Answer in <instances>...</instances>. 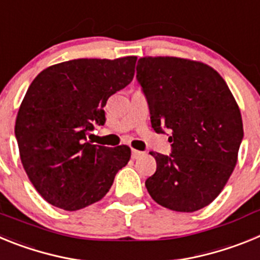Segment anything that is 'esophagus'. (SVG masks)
<instances>
[{"mask_svg": "<svg viewBox=\"0 0 260 260\" xmlns=\"http://www.w3.org/2000/svg\"><path fill=\"white\" fill-rule=\"evenodd\" d=\"M146 155V152H142V151H138V150H133L132 151V157L134 160H138V158H141L142 156Z\"/></svg>", "mask_w": 260, "mask_h": 260, "instance_id": "34e87169", "label": "esophagus"}]
</instances>
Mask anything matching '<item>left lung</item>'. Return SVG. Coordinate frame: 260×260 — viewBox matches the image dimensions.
Masks as SVG:
<instances>
[{
	"instance_id": "1",
	"label": "left lung",
	"mask_w": 260,
	"mask_h": 260,
	"mask_svg": "<svg viewBox=\"0 0 260 260\" xmlns=\"http://www.w3.org/2000/svg\"><path fill=\"white\" fill-rule=\"evenodd\" d=\"M137 78L156 133L171 132L172 155L151 152L156 172L146 181L151 198L177 212H194L222 191L243 138L240 108L221 75L201 61L142 57Z\"/></svg>"
}]
</instances>
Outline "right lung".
<instances>
[{
    "mask_svg": "<svg viewBox=\"0 0 260 260\" xmlns=\"http://www.w3.org/2000/svg\"><path fill=\"white\" fill-rule=\"evenodd\" d=\"M137 57L79 58L44 69L27 89L15 121L23 168L52 206L77 211L104 198L130 160V147L86 141L104 125L108 99L134 78Z\"/></svg>",
    "mask_w": 260,
    "mask_h": 260,
    "instance_id": "1",
    "label": "right lung"
}]
</instances>
